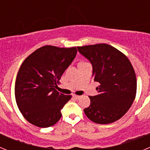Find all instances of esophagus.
<instances>
[{
	"mask_svg": "<svg viewBox=\"0 0 150 150\" xmlns=\"http://www.w3.org/2000/svg\"><path fill=\"white\" fill-rule=\"evenodd\" d=\"M73 98H74V99H75V100H79V98H80V96H78V95H73Z\"/></svg>",
	"mask_w": 150,
	"mask_h": 150,
	"instance_id": "obj_1",
	"label": "esophagus"
}]
</instances>
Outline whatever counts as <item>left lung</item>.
<instances>
[{"instance_id":"obj_1","label":"left lung","mask_w":150,"mask_h":150,"mask_svg":"<svg viewBox=\"0 0 150 150\" xmlns=\"http://www.w3.org/2000/svg\"><path fill=\"white\" fill-rule=\"evenodd\" d=\"M78 51L92 65L98 95L89 96L85 114L98 124H110L122 117L136 96L137 79L132 64L122 52L105 43L79 46Z\"/></svg>"}]
</instances>
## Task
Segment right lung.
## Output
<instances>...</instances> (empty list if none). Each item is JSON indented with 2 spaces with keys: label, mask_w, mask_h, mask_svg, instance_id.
Here are the masks:
<instances>
[{
  "label": "right lung",
  "mask_w": 150,
  "mask_h": 150,
  "mask_svg": "<svg viewBox=\"0 0 150 150\" xmlns=\"http://www.w3.org/2000/svg\"><path fill=\"white\" fill-rule=\"evenodd\" d=\"M76 52V47L44 46L24 61L16 79L15 96L18 109L29 122L48 128L60 120L61 110L71 96L55 88Z\"/></svg>",
  "instance_id": "add662e5"
}]
</instances>
